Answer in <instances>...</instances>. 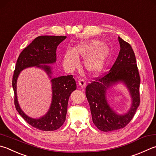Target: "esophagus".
<instances>
[{
    "mask_svg": "<svg viewBox=\"0 0 156 156\" xmlns=\"http://www.w3.org/2000/svg\"><path fill=\"white\" fill-rule=\"evenodd\" d=\"M78 84L80 85L81 87H84L86 86V81L84 80L83 78H80L78 80Z\"/></svg>",
    "mask_w": 156,
    "mask_h": 156,
    "instance_id": "esophagus-1",
    "label": "esophagus"
}]
</instances>
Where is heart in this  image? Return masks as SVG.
Segmentation results:
<instances>
[{"label":"heart","instance_id":"b5f03b06","mask_svg":"<svg viewBox=\"0 0 156 156\" xmlns=\"http://www.w3.org/2000/svg\"><path fill=\"white\" fill-rule=\"evenodd\" d=\"M109 54L106 45L101 44L98 40L83 42L73 49H68L64 55L63 66L66 69L72 70L79 65V56L86 58L84 66L92 74H98L103 69Z\"/></svg>","mask_w":156,"mask_h":156}]
</instances>
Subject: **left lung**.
<instances>
[{
  "label": "left lung",
  "instance_id": "1",
  "mask_svg": "<svg viewBox=\"0 0 156 156\" xmlns=\"http://www.w3.org/2000/svg\"><path fill=\"white\" fill-rule=\"evenodd\" d=\"M120 51L111 69L101 77L95 78L86 87L93 122L103 132H112L125 127L132 119L140 105V83L135 54L132 46L119 37ZM119 81L125 83L133 102L129 112L118 115L110 108L106 99L107 90Z\"/></svg>",
  "mask_w": 156,
  "mask_h": 156
}]
</instances>
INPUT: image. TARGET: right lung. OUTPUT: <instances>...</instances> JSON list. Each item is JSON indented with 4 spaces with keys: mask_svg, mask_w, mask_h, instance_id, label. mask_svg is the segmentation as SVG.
<instances>
[{
    "mask_svg": "<svg viewBox=\"0 0 156 156\" xmlns=\"http://www.w3.org/2000/svg\"><path fill=\"white\" fill-rule=\"evenodd\" d=\"M66 36H39L20 54L12 79L14 91V104L22 117L32 127L42 131H54L61 127L66 121L69 98L76 89L72 75L60 76L51 80L52 100L50 109L42 117L33 119L25 114L19 106L16 93L17 79L21 71L29 67L37 66L46 71L51 78V67L47 65L55 63L56 48Z\"/></svg>",
    "mask_w": 156,
    "mask_h": 156,
    "instance_id": "obj_1",
    "label": "right lung"
}]
</instances>
